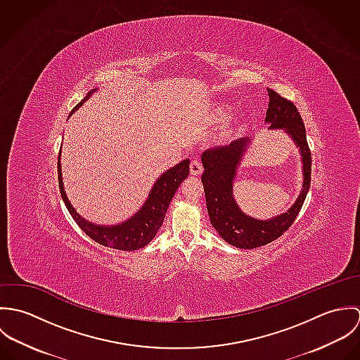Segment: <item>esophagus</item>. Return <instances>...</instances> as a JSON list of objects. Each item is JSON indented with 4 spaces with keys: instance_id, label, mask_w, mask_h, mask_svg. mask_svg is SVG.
I'll return each instance as SVG.
<instances>
[{
    "instance_id": "esophagus-1",
    "label": "esophagus",
    "mask_w": 360,
    "mask_h": 360,
    "mask_svg": "<svg viewBox=\"0 0 360 360\" xmlns=\"http://www.w3.org/2000/svg\"><path fill=\"white\" fill-rule=\"evenodd\" d=\"M202 165H201V162L200 160H193L191 162V165H190V173L193 174V176H200L201 173H202Z\"/></svg>"
}]
</instances>
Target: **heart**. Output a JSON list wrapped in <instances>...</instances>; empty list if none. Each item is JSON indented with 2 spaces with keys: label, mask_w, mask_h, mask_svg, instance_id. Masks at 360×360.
I'll return each instance as SVG.
<instances>
[{
  "label": "heart",
  "mask_w": 360,
  "mask_h": 360,
  "mask_svg": "<svg viewBox=\"0 0 360 360\" xmlns=\"http://www.w3.org/2000/svg\"><path fill=\"white\" fill-rule=\"evenodd\" d=\"M231 106L229 103H216L212 106L210 112H209V120L214 124H220V123H224L229 117H230V113H231ZM244 117L240 116V117H236L233 119L230 123H227L226 129H224V134L227 137H233L236 134H240L244 129Z\"/></svg>",
  "instance_id": "heart-1"
}]
</instances>
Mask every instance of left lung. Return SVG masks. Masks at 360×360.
Masks as SVG:
<instances>
[{
    "instance_id": "left-lung-1",
    "label": "left lung",
    "mask_w": 360,
    "mask_h": 360,
    "mask_svg": "<svg viewBox=\"0 0 360 360\" xmlns=\"http://www.w3.org/2000/svg\"><path fill=\"white\" fill-rule=\"evenodd\" d=\"M267 93L269 108L264 122L270 124L269 129H284L302 156L304 183L294 205L285 213L267 220L251 217L237 205L233 197V183L243 156L252 144V137L240 139L226 147L206 150L201 156L205 169L201 180L210 223L226 243L243 250L263 247L283 236L297 219L310 187L311 155L304 120L294 103L270 89Z\"/></svg>"
}]
</instances>
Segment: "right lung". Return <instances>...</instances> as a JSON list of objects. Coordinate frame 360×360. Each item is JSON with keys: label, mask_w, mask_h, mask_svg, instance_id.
Returning a JSON list of instances; mask_svg holds the SVG:
<instances>
[{"label": "right lung", "mask_w": 360, "mask_h": 360, "mask_svg": "<svg viewBox=\"0 0 360 360\" xmlns=\"http://www.w3.org/2000/svg\"><path fill=\"white\" fill-rule=\"evenodd\" d=\"M97 89H93L89 91V94L82 100V103H77L72 113L79 109L86 103L93 93ZM190 173V159H184L176 166L167 169L156 181L154 187L144 202L141 209L131 216L130 219L124 220L123 223L113 224V226H100L94 224L91 221H87L84 217H82L72 204L69 202L63 181H62V172H60V151L58 155V181H59V191L60 197L68 207L69 213L72 214L73 220L77 223V226L96 243L100 245L119 250V251H136L153 241L158 230L160 229L165 214L167 212L169 204L172 198L174 197L179 186L183 183V180L187 179Z\"/></svg>", "instance_id": "right-lung-1"}]
</instances>
